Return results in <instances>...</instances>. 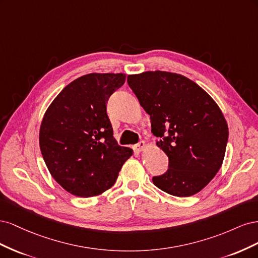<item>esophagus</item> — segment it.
I'll list each match as a JSON object with an SVG mask.
<instances>
[{
  "label": "esophagus",
  "mask_w": 258,
  "mask_h": 258,
  "mask_svg": "<svg viewBox=\"0 0 258 258\" xmlns=\"http://www.w3.org/2000/svg\"><path fill=\"white\" fill-rule=\"evenodd\" d=\"M145 148H146V143L144 142V141H141V142H140L139 144H137L136 145V150H137V152H143L144 150H145Z\"/></svg>",
  "instance_id": "1"
}]
</instances>
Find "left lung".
Instances as JSON below:
<instances>
[{
    "mask_svg": "<svg viewBox=\"0 0 258 258\" xmlns=\"http://www.w3.org/2000/svg\"><path fill=\"white\" fill-rule=\"evenodd\" d=\"M129 87L151 116L156 142L169 158L166 173L153 183L176 197H189L222 167L228 126L215 101L187 77L165 71L128 75Z\"/></svg>",
    "mask_w": 258,
    "mask_h": 258,
    "instance_id": "obj_1",
    "label": "left lung"
}]
</instances>
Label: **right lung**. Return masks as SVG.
Here are the masks:
<instances>
[{
    "mask_svg": "<svg viewBox=\"0 0 258 258\" xmlns=\"http://www.w3.org/2000/svg\"><path fill=\"white\" fill-rule=\"evenodd\" d=\"M123 73L83 75L61 90L45 112L40 148L51 176L77 197H95L114 185L132 150L119 146L106 101Z\"/></svg>",
    "mask_w": 258,
    "mask_h": 258,
    "instance_id": "obj_1",
    "label": "right lung"
}]
</instances>
